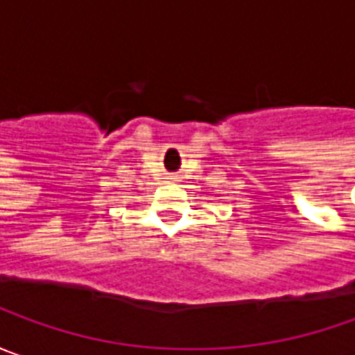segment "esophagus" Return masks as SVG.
Segmentation results:
<instances>
[{"label": "esophagus", "mask_w": 355, "mask_h": 355, "mask_svg": "<svg viewBox=\"0 0 355 355\" xmlns=\"http://www.w3.org/2000/svg\"><path fill=\"white\" fill-rule=\"evenodd\" d=\"M170 180L171 182H180V175H175V173H173V175H170Z\"/></svg>", "instance_id": "1"}]
</instances>
